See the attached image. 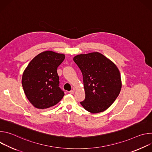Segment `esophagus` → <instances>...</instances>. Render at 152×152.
Returning <instances> with one entry per match:
<instances>
[{
    "label": "esophagus",
    "instance_id": "34e87169",
    "mask_svg": "<svg viewBox=\"0 0 152 152\" xmlns=\"http://www.w3.org/2000/svg\"><path fill=\"white\" fill-rule=\"evenodd\" d=\"M69 93L71 94H73L75 93V91L74 90H71L69 91Z\"/></svg>",
    "mask_w": 152,
    "mask_h": 152
}]
</instances>
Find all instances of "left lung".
<instances>
[{"instance_id":"left-lung-1","label":"left lung","mask_w":152,"mask_h":152,"mask_svg":"<svg viewBox=\"0 0 152 152\" xmlns=\"http://www.w3.org/2000/svg\"><path fill=\"white\" fill-rule=\"evenodd\" d=\"M73 61L83 75L85 98L80 102L81 105L93 114L106 110L121 88L120 73L116 65L99 52L80 54Z\"/></svg>"}]
</instances>
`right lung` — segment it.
Wrapping results in <instances>:
<instances>
[{"label": "right lung", "instance_id": "obj_1", "mask_svg": "<svg viewBox=\"0 0 152 152\" xmlns=\"http://www.w3.org/2000/svg\"><path fill=\"white\" fill-rule=\"evenodd\" d=\"M65 55L45 51L37 55L25 70L21 83L25 94L38 109H46L56 104L64 97L59 88L57 69Z\"/></svg>", "mask_w": 152, "mask_h": 152}]
</instances>
